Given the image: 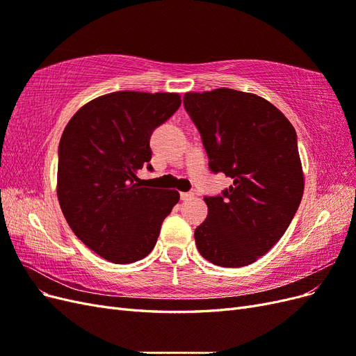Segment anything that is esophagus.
<instances>
[{
  "label": "esophagus",
  "instance_id": "esophagus-1",
  "mask_svg": "<svg viewBox=\"0 0 356 356\" xmlns=\"http://www.w3.org/2000/svg\"><path fill=\"white\" fill-rule=\"evenodd\" d=\"M179 197H181V200H190L195 197V193H181Z\"/></svg>",
  "mask_w": 356,
  "mask_h": 356
}]
</instances>
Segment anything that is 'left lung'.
<instances>
[{
  "label": "left lung",
  "instance_id": "8db88e82",
  "mask_svg": "<svg viewBox=\"0 0 356 356\" xmlns=\"http://www.w3.org/2000/svg\"><path fill=\"white\" fill-rule=\"evenodd\" d=\"M213 174L233 184L207 196L195 230L200 255L217 266L254 263L282 238L298 209L305 178L296 129L275 105L233 89L184 95Z\"/></svg>",
  "mask_w": 356,
  "mask_h": 356
}]
</instances>
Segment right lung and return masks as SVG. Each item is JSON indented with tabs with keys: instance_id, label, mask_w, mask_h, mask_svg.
<instances>
[{
	"instance_id": "right-lung-1",
	"label": "right lung",
	"mask_w": 356,
	"mask_h": 356,
	"mask_svg": "<svg viewBox=\"0 0 356 356\" xmlns=\"http://www.w3.org/2000/svg\"><path fill=\"white\" fill-rule=\"evenodd\" d=\"M177 93L113 92L74 114L58 149V199L75 236L115 264L143 260L179 200L175 190L144 187L149 138L179 108Z\"/></svg>"
}]
</instances>
